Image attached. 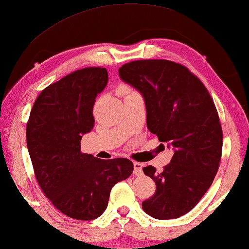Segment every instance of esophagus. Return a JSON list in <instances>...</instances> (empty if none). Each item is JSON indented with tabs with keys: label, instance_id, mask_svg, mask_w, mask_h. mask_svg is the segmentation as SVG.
I'll return each mask as SVG.
<instances>
[{
	"label": "esophagus",
	"instance_id": "esophagus-1",
	"mask_svg": "<svg viewBox=\"0 0 249 249\" xmlns=\"http://www.w3.org/2000/svg\"><path fill=\"white\" fill-rule=\"evenodd\" d=\"M142 163H138V161H135L133 163V174L136 176H140L142 174Z\"/></svg>",
	"mask_w": 249,
	"mask_h": 249
}]
</instances>
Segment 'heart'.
I'll return each instance as SVG.
<instances>
[{
  "label": "heart",
  "mask_w": 249,
  "mask_h": 249,
  "mask_svg": "<svg viewBox=\"0 0 249 249\" xmlns=\"http://www.w3.org/2000/svg\"><path fill=\"white\" fill-rule=\"evenodd\" d=\"M120 92H121V94H124V95H129V94H132V93H136L135 91H132L131 89H129L128 86H121Z\"/></svg>",
  "instance_id": "obj_1"
}]
</instances>
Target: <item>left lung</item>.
<instances>
[{
  "mask_svg": "<svg viewBox=\"0 0 249 249\" xmlns=\"http://www.w3.org/2000/svg\"><path fill=\"white\" fill-rule=\"evenodd\" d=\"M119 75L142 93L149 131L174 150L161 172L142 168L156 183L143 211L160 220L182 217L202 199L220 164L222 129L213 100L196 75L171 60H135Z\"/></svg>",
  "mask_w": 249,
  "mask_h": 249,
  "instance_id": "1",
  "label": "left lung"
}]
</instances>
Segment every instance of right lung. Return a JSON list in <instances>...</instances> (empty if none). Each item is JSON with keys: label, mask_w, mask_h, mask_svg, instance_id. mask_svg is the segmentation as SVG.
<instances>
[{"label": "right lung", "mask_w": 249, "mask_h": 249, "mask_svg": "<svg viewBox=\"0 0 249 249\" xmlns=\"http://www.w3.org/2000/svg\"><path fill=\"white\" fill-rule=\"evenodd\" d=\"M107 71L86 67L47 86L27 124V146L42 192L67 217L93 220L107 207L111 189L131 175L127 158L99 160L81 151L94 127L93 107L107 84Z\"/></svg>", "instance_id": "obj_1"}]
</instances>
